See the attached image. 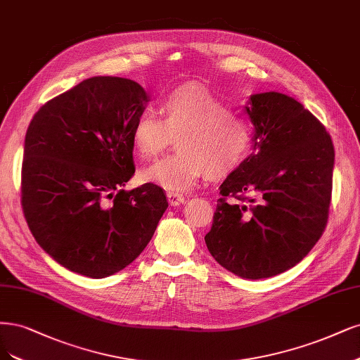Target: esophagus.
<instances>
[{
  "label": "esophagus",
  "instance_id": "obj_1",
  "mask_svg": "<svg viewBox=\"0 0 360 360\" xmlns=\"http://www.w3.org/2000/svg\"><path fill=\"white\" fill-rule=\"evenodd\" d=\"M167 198H168L169 205H172V207L180 205L184 202V196L179 192H167Z\"/></svg>",
  "mask_w": 360,
  "mask_h": 360
}]
</instances>
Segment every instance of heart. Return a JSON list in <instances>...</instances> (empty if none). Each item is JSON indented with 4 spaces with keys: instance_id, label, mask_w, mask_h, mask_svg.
Masks as SVG:
<instances>
[{
    "instance_id": "obj_1",
    "label": "heart",
    "mask_w": 360,
    "mask_h": 360,
    "mask_svg": "<svg viewBox=\"0 0 360 360\" xmlns=\"http://www.w3.org/2000/svg\"><path fill=\"white\" fill-rule=\"evenodd\" d=\"M177 139L179 150L143 169L141 177L167 191L191 189L207 172L223 177L249 153L253 131L228 104L196 86H181L160 103V115L144 111L131 140L141 159H152Z\"/></svg>"
}]
</instances>
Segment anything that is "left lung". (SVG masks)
<instances>
[{
    "mask_svg": "<svg viewBox=\"0 0 360 360\" xmlns=\"http://www.w3.org/2000/svg\"><path fill=\"white\" fill-rule=\"evenodd\" d=\"M253 153L220 186L208 252L235 276L268 278L290 269L323 233L335 150L326 128L278 92L250 96Z\"/></svg>",
    "mask_w": 360,
    "mask_h": 360,
    "instance_id": "obj_1",
    "label": "left lung"
}]
</instances>
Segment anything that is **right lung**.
<instances>
[{"instance_id": "obj_1", "label": "right lung", "mask_w": 360, "mask_h": 360, "mask_svg": "<svg viewBox=\"0 0 360 360\" xmlns=\"http://www.w3.org/2000/svg\"><path fill=\"white\" fill-rule=\"evenodd\" d=\"M150 98L129 79L98 76L47 101L25 135L22 208L35 241L64 268L104 278L152 240L168 207L134 176L131 131Z\"/></svg>"}]
</instances>
